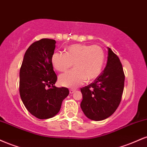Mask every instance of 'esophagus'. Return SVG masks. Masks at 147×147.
Masks as SVG:
<instances>
[{
	"label": "esophagus",
	"instance_id": "34e87169",
	"mask_svg": "<svg viewBox=\"0 0 147 147\" xmlns=\"http://www.w3.org/2000/svg\"><path fill=\"white\" fill-rule=\"evenodd\" d=\"M75 89H70V94H72L75 92Z\"/></svg>",
	"mask_w": 147,
	"mask_h": 147
}]
</instances>
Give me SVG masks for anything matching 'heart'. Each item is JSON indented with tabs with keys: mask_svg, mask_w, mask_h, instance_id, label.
I'll use <instances>...</instances> for the list:
<instances>
[{
	"mask_svg": "<svg viewBox=\"0 0 147 147\" xmlns=\"http://www.w3.org/2000/svg\"><path fill=\"white\" fill-rule=\"evenodd\" d=\"M52 63L59 72H64L73 65L75 68L59 77L61 86L77 88L86 80H93L102 71L104 61V52L97 45L74 44L68 46L65 53L56 52L52 56Z\"/></svg>",
	"mask_w": 147,
	"mask_h": 147,
	"instance_id": "b5f03b06",
	"label": "heart"
}]
</instances>
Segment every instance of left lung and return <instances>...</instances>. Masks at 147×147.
Listing matches in <instances>:
<instances>
[{"label":"left lung","mask_w":147,"mask_h":147,"mask_svg":"<svg viewBox=\"0 0 147 147\" xmlns=\"http://www.w3.org/2000/svg\"><path fill=\"white\" fill-rule=\"evenodd\" d=\"M107 63L104 71L86 86L81 88L83 99L81 108L88 118L101 121L110 117L120 104L124 76L120 60L108 48Z\"/></svg>","instance_id":"left-lung-1"}]
</instances>
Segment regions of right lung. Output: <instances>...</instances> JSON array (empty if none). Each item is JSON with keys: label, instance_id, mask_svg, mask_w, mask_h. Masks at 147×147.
Listing matches in <instances>:
<instances>
[{"label": "right lung", "instance_id": "obj_1", "mask_svg": "<svg viewBox=\"0 0 147 147\" xmlns=\"http://www.w3.org/2000/svg\"><path fill=\"white\" fill-rule=\"evenodd\" d=\"M55 43V40L50 38L33 43L25 52L20 69L21 100L27 110L40 119L56 115L63 100L69 95L67 88L55 86L57 77L51 59Z\"/></svg>", "mask_w": 147, "mask_h": 147}]
</instances>
